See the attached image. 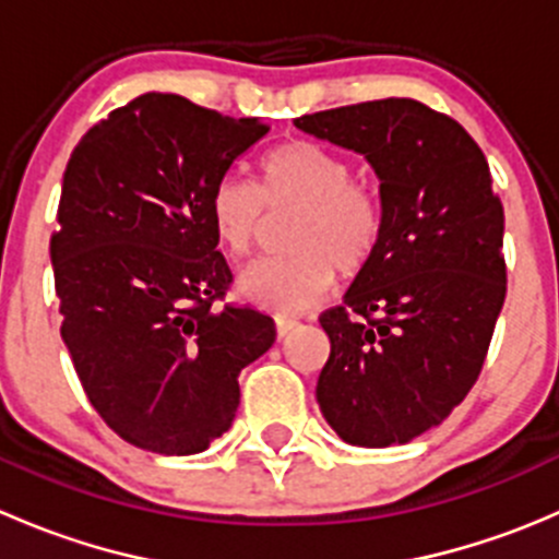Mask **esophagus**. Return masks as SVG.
Here are the masks:
<instances>
[{
  "instance_id": "1",
  "label": "esophagus",
  "mask_w": 559,
  "mask_h": 559,
  "mask_svg": "<svg viewBox=\"0 0 559 559\" xmlns=\"http://www.w3.org/2000/svg\"><path fill=\"white\" fill-rule=\"evenodd\" d=\"M297 326V319H289V316H275V332L278 337H286Z\"/></svg>"
}]
</instances>
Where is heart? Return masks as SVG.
I'll return each instance as SVG.
<instances>
[{"label": "heart", "instance_id": "b5f03b06", "mask_svg": "<svg viewBox=\"0 0 559 559\" xmlns=\"http://www.w3.org/2000/svg\"><path fill=\"white\" fill-rule=\"evenodd\" d=\"M341 151L292 138L262 156V186L227 173L207 194V218L229 257H248L262 238L267 211H297L289 253L248 264L238 275L240 297L275 313H300L324 300L337 273H362L379 253L386 207L379 189L352 178Z\"/></svg>", "mask_w": 559, "mask_h": 559}]
</instances>
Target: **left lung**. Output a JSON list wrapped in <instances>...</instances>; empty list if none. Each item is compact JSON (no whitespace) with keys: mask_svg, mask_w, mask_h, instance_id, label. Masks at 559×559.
I'll return each mask as SVG.
<instances>
[{"mask_svg":"<svg viewBox=\"0 0 559 559\" xmlns=\"http://www.w3.org/2000/svg\"><path fill=\"white\" fill-rule=\"evenodd\" d=\"M370 162L386 207L373 262L343 306L316 400L352 447L408 443L476 384L506 300L503 205L476 140L443 112L389 97L295 118Z\"/></svg>","mask_w":559,"mask_h":559,"instance_id":"1","label":"left lung"}]
</instances>
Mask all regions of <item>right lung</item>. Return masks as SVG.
Instances as JSON below:
<instances>
[{
    "mask_svg": "<svg viewBox=\"0 0 559 559\" xmlns=\"http://www.w3.org/2000/svg\"><path fill=\"white\" fill-rule=\"evenodd\" d=\"M178 94H143L72 151L50 238L61 337L105 425L156 454L205 452L233 427L238 376L275 341L224 306L207 194L267 134Z\"/></svg>",
    "mask_w": 559,
    "mask_h": 559,
    "instance_id": "1",
    "label": "right lung"
}]
</instances>
